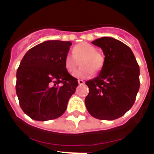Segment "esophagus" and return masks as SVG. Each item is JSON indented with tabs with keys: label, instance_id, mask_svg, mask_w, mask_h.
I'll return each instance as SVG.
<instances>
[{
	"label": "esophagus",
	"instance_id": "esophagus-1",
	"mask_svg": "<svg viewBox=\"0 0 154 154\" xmlns=\"http://www.w3.org/2000/svg\"><path fill=\"white\" fill-rule=\"evenodd\" d=\"M78 83L79 84V85H82V84L85 83V82L83 81V80H82V79H79L78 80Z\"/></svg>",
	"mask_w": 154,
	"mask_h": 154
}]
</instances>
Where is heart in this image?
Instances as JSON below:
<instances>
[{"label":"heart","mask_w":154,"mask_h":154,"mask_svg":"<svg viewBox=\"0 0 154 154\" xmlns=\"http://www.w3.org/2000/svg\"><path fill=\"white\" fill-rule=\"evenodd\" d=\"M80 62L81 67L76 69ZM104 65V57L101 53L97 51L96 47L92 45L82 42L76 45L72 49V55L67 54L64 58V66L68 72L72 74L77 79L89 78L92 72H99Z\"/></svg>","instance_id":"b5f03b06"}]
</instances>
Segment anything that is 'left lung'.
Listing matches in <instances>:
<instances>
[{
    "mask_svg": "<svg viewBox=\"0 0 154 154\" xmlns=\"http://www.w3.org/2000/svg\"><path fill=\"white\" fill-rule=\"evenodd\" d=\"M105 55L99 75L85 82L89 89L85 99L93 117L113 120L124 115L135 102L140 89V67L133 51L122 42L103 37L92 42Z\"/></svg>",
    "mask_w": 154,
    "mask_h": 154,
    "instance_id": "1",
    "label": "left lung"
}]
</instances>
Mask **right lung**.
Returning <instances> with one entry per match:
<instances>
[{"instance_id": "right-lung-1", "label": "right lung", "mask_w": 154, "mask_h": 154, "mask_svg": "<svg viewBox=\"0 0 154 154\" xmlns=\"http://www.w3.org/2000/svg\"><path fill=\"white\" fill-rule=\"evenodd\" d=\"M72 43L46 41L31 48L17 70L16 93L20 106L32 119H56L65 112L78 86L64 66Z\"/></svg>"}]
</instances>
